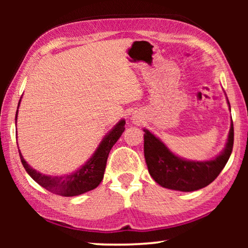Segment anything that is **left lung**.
<instances>
[{
    "instance_id": "left-lung-1",
    "label": "left lung",
    "mask_w": 248,
    "mask_h": 248,
    "mask_svg": "<svg viewBox=\"0 0 248 248\" xmlns=\"http://www.w3.org/2000/svg\"><path fill=\"white\" fill-rule=\"evenodd\" d=\"M228 104L230 106L229 100ZM143 131L144 157L149 173L158 185L173 190L195 191L208 186L224 169L233 150V121L223 152L213 159L203 162L178 157L149 130L144 129Z\"/></svg>"
}]
</instances>
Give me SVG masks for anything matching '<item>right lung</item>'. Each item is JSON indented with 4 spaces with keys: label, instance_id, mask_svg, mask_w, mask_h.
Returning a JSON list of instances; mask_svg holds the SVG:
<instances>
[{
    "label": "right lung",
    "instance_id": "obj_1",
    "mask_svg": "<svg viewBox=\"0 0 248 248\" xmlns=\"http://www.w3.org/2000/svg\"><path fill=\"white\" fill-rule=\"evenodd\" d=\"M20 103V100H19ZM18 103V106H19ZM17 111H16L15 123L17 120ZM125 121L123 119L117 124L111 131H109L103 141L100 142L97 150L95 151L89 161L84 164L81 169L74 173L64 176H48L44 175L33 170L31 165L27 164L25 161L22 153L18 150L20 161L24 169L26 170L29 176L39 184L45 189L52 192V194L60 195L63 197H73L82 195L84 192L95 189L104 178L105 169H106V163L108 158V154L114 144L118 141L121 134L124 131Z\"/></svg>",
    "mask_w": 248,
    "mask_h": 248
}]
</instances>
